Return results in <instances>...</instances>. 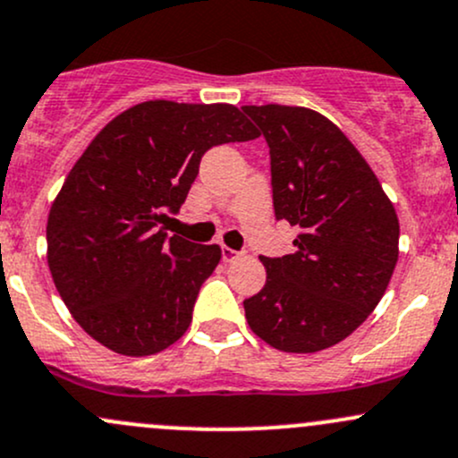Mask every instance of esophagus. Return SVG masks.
I'll list each match as a JSON object with an SVG mask.
<instances>
[{"instance_id":"obj_1","label":"esophagus","mask_w":458,"mask_h":458,"mask_svg":"<svg viewBox=\"0 0 458 458\" xmlns=\"http://www.w3.org/2000/svg\"><path fill=\"white\" fill-rule=\"evenodd\" d=\"M243 257V252H239V250H233V248H221V259H224V263H234L239 261V259Z\"/></svg>"}]
</instances>
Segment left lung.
<instances>
[{
  "label": "left lung",
  "mask_w": 458,
  "mask_h": 458,
  "mask_svg": "<svg viewBox=\"0 0 458 458\" xmlns=\"http://www.w3.org/2000/svg\"><path fill=\"white\" fill-rule=\"evenodd\" d=\"M242 109L269 147L274 215L301 230L293 254L261 257L266 285L243 301L245 318L278 351L329 349L382 301L399 254L397 213L329 118L285 105Z\"/></svg>",
  "instance_id": "left-lung-1"
}]
</instances>
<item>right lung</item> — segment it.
<instances>
[{
  "label": "right lung",
  "mask_w": 458,
  "mask_h": 458,
  "mask_svg": "<svg viewBox=\"0 0 458 458\" xmlns=\"http://www.w3.org/2000/svg\"><path fill=\"white\" fill-rule=\"evenodd\" d=\"M259 131L234 105L147 100L120 115L72 166L47 216V266L94 340L153 355L182 338L219 245L168 237L208 148Z\"/></svg>",
  "instance_id": "obj_1"
}]
</instances>
